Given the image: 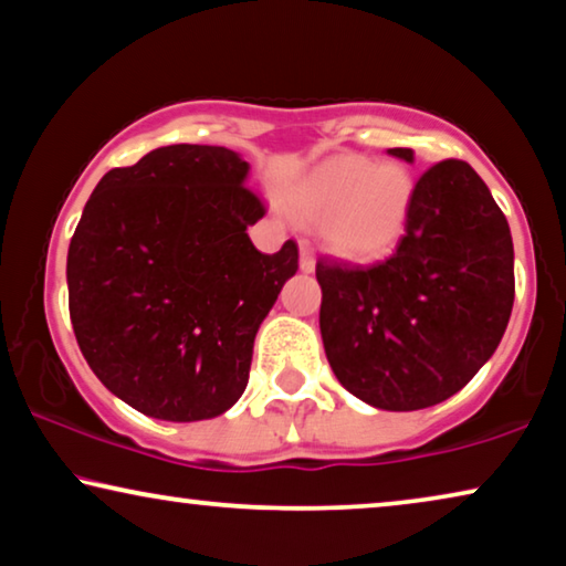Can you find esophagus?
<instances>
[{
  "label": "esophagus",
  "mask_w": 566,
  "mask_h": 566,
  "mask_svg": "<svg viewBox=\"0 0 566 566\" xmlns=\"http://www.w3.org/2000/svg\"><path fill=\"white\" fill-rule=\"evenodd\" d=\"M300 269H303V271H313V269H315L313 248L307 245V243L300 245Z\"/></svg>",
  "instance_id": "obj_1"
}]
</instances>
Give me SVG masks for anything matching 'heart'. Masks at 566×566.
Here are the masks:
<instances>
[{
	"label": "heart",
	"mask_w": 566,
	"mask_h": 566,
	"mask_svg": "<svg viewBox=\"0 0 566 566\" xmlns=\"http://www.w3.org/2000/svg\"><path fill=\"white\" fill-rule=\"evenodd\" d=\"M413 180L396 163L338 157L292 193V207L307 220H326V243L349 261L386 255L403 235Z\"/></svg>",
	"instance_id": "heart-1"
}]
</instances>
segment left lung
I'll return each instance as SVG.
<instances>
[{
  "instance_id": "obj_1",
  "label": "left lung",
  "mask_w": 566,
  "mask_h": 566,
  "mask_svg": "<svg viewBox=\"0 0 566 566\" xmlns=\"http://www.w3.org/2000/svg\"><path fill=\"white\" fill-rule=\"evenodd\" d=\"M390 155L411 163V149ZM328 365L352 396L417 411L455 396L492 357L515 300L507 217L469 163L442 160L413 186L386 261L315 263Z\"/></svg>"
}]
</instances>
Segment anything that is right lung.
Here are the masks:
<instances>
[{"instance_id": "1", "label": "right lung", "mask_w": 566, "mask_h": 566, "mask_svg": "<svg viewBox=\"0 0 566 566\" xmlns=\"http://www.w3.org/2000/svg\"><path fill=\"white\" fill-rule=\"evenodd\" d=\"M228 147L170 145L113 168L66 255L70 318L90 370L147 417H220L243 396L253 338L297 271V243L261 253L266 207Z\"/></svg>"}]
</instances>
